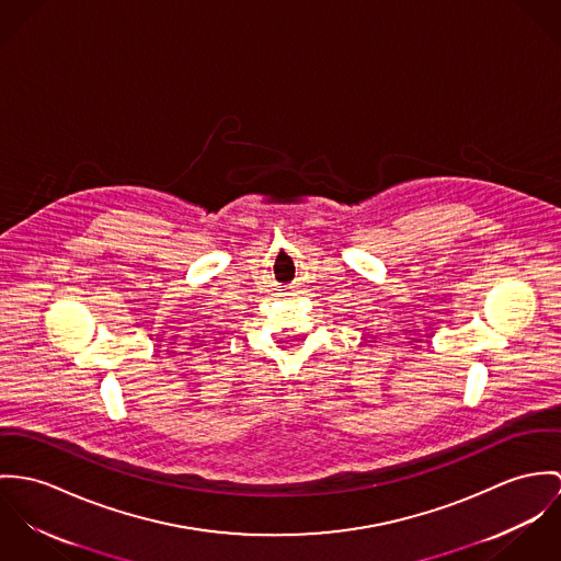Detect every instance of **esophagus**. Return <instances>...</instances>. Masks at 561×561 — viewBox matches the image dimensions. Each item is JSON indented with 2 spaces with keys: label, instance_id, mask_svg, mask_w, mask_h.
I'll use <instances>...</instances> for the list:
<instances>
[{
  "label": "esophagus",
  "instance_id": "obj_1",
  "mask_svg": "<svg viewBox=\"0 0 561 561\" xmlns=\"http://www.w3.org/2000/svg\"><path fill=\"white\" fill-rule=\"evenodd\" d=\"M286 295H288V293H286Z\"/></svg>",
  "mask_w": 561,
  "mask_h": 561
}]
</instances>
